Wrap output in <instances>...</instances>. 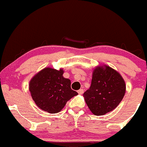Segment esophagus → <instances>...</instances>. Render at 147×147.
Here are the masks:
<instances>
[{"label": "esophagus", "mask_w": 147, "mask_h": 147, "mask_svg": "<svg viewBox=\"0 0 147 147\" xmlns=\"http://www.w3.org/2000/svg\"><path fill=\"white\" fill-rule=\"evenodd\" d=\"M84 93V89H80V90H78V94H82Z\"/></svg>", "instance_id": "1"}]
</instances>
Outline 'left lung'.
<instances>
[{
    "label": "left lung",
    "mask_w": 147,
    "mask_h": 147,
    "mask_svg": "<svg viewBox=\"0 0 147 147\" xmlns=\"http://www.w3.org/2000/svg\"><path fill=\"white\" fill-rule=\"evenodd\" d=\"M125 91V82L120 74L103 65L94 69L92 84L83 96L92 113L103 115L118 106Z\"/></svg>",
    "instance_id": "1"
}]
</instances>
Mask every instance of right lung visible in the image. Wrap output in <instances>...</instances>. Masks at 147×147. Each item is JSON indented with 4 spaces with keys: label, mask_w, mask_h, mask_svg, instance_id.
<instances>
[{
    "label": "right lung",
    "mask_w": 147,
    "mask_h": 147,
    "mask_svg": "<svg viewBox=\"0 0 147 147\" xmlns=\"http://www.w3.org/2000/svg\"><path fill=\"white\" fill-rule=\"evenodd\" d=\"M63 69L45 67L31 79L29 89L32 99L41 110L50 113L60 112L78 92L71 89V82L63 76Z\"/></svg>",
    "instance_id": "right-lung-1"
}]
</instances>
